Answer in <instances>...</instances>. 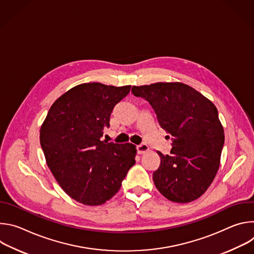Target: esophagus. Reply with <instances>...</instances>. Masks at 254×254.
Instances as JSON below:
<instances>
[{
  "mask_svg": "<svg viewBox=\"0 0 254 254\" xmlns=\"http://www.w3.org/2000/svg\"><path fill=\"white\" fill-rule=\"evenodd\" d=\"M150 150L149 146L147 143H140L138 144V146L136 147V151H137V154L138 155H141V154H144L146 152H148Z\"/></svg>",
  "mask_w": 254,
  "mask_h": 254,
  "instance_id": "34e87169",
  "label": "esophagus"
}]
</instances>
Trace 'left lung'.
<instances>
[{
    "mask_svg": "<svg viewBox=\"0 0 254 254\" xmlns=\"http://www.w3.org/2000/svg\"><path fill=\"white\" fill-rule=\"evenodd\" d=\"M134 96L149 101L159 125L172 135L170 155L158 152L155 186L168 200L188 203L209 188L220 165L224 130L216 106L181 82L132 86Z\"/></svg>",
    "mask_w": 254,
    "mask_h": 254,
    "instance_id": "obj_1",
    "label": "left lung"
}]
</instances>
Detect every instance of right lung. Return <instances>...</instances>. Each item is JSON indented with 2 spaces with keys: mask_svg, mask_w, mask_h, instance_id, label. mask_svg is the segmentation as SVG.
I'll return each mask as SVG.
<instances>
[{
  "mask_svg": "<svg viewBox=\"0 0 254 254\" xmlns=\"http://www.w3.org/2000/svg\"><path fill=\"white\" fill-rule=\"evenodd\" d=\"M129 90L130 85L98 82L74 86L52 104L41 127L46 163L63 191L79 203L97 206L113 198L135 163L134 144L100 139Z\"/></svg>",
  "mask_w": 254,
  "mask_h": 254,
  "instance_id": "1",
  "label": "right lung"
}]
</instances>
